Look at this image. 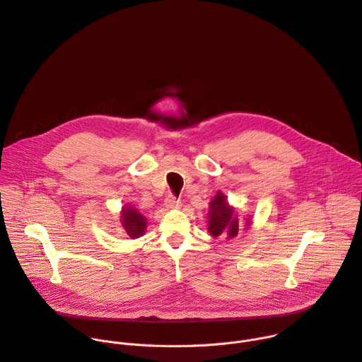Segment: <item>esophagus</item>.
Returning <instances> with one entry per match:
<instances>
[{
	"label": "esophagus",
	"mask_w": 362,
	"mask_h": 362,
	"mask_svg": "<svg viewBox=\"0 0 362 362\" xmlns=\"http://www.w3.org/2000/svg\"><path fill=\"white\" fill-rule=\"evenodd\" d=\"M164 205H166L169 209H175V208H177L180 205V201L176 198V196L169 194L168 198H166V201H164Z\"/></svg>",
	"instance_id": "1"
}]
</instances>
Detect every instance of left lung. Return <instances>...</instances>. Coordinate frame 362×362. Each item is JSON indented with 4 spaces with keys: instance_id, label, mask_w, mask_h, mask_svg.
<instances>
[{
    "instance_id": "1",
    "label": "left lung",
    "mask_w": 362,
    "mask_h": 362,
    "mask_svg": "<svg viewBox=\"0 0 362 362\" xmlns=\"http://www.w3.org/2000/svg\"><path fill=\"white\" fill-rule=\"evenodd\" d=\"M251 219L245 221V225H250ZM240 221L234 208L228 204L226 196L222 192H216L215 198L209 204L208 211V229L209 234L215 237H226L231 240L238 234Z\"/></svg>"
}]
</instances>
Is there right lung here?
Instances as JSON below:
<instances>
[{"mask_svg":"<svg viewBox=\"0 0 362 362\" xmlns=\"http://www.w3.org/2000/svg\"><path fill=\"white\" fill-rule=\"evenodd\" d=\"M121 225L125 234L131 240H136L144 234L147 228V219L134 206L125 205L121 211Z\"/></svg>","mask_w":362,"mask_h":362,"instance_id":"add662e5","label":"right lung"}]
</instances>
